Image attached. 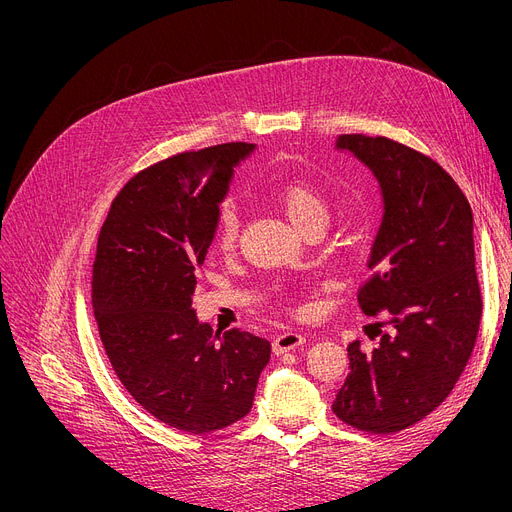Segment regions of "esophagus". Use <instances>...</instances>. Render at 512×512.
<instances>
[{
  "mask_svg": "<svg viewBox=\"0 0 512 512\" xmlns=\"http://www.w3.org/2000/svg\"><path fill=\"white\" fill-rule=\"evenodd\" d=\"M302 343H306V337L298 331H286L282 335H277L273 339V351L275 353H286V351H294L296 347H300Z\"/></svg>",
  "mask_w": 512,
  "mask_h": 512,
  "instance_id": "esophagus-1",
  "label": "esophagus"
}]
</instances>
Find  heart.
<instances>
[{
  "mask_svg": "<svg viewBox=\"0 0 512 512\" xmlns=\"http://www.w3.org/2000/svg\"><path fill=\"white\" fill-rule=\"evenodd\" d=\"M280 204L288 218L304 228L314 220H329V202L318 188L308 181H290L280 192ZM239 214L232 206H222L216 216V243L232 249L239 239Z\"/></svg>",
  "mask_w": 512,
  "mask_h": 512,
  "instance_id": "b5f03b06",
  "label": "heart"
}]
</instances>
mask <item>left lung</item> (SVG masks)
I'll use <instances>...</instances> for the list:
<instances>
[{
  "mask_svg": "<svg viewBox=\"0 0 512 512\" xmlns=\"http://www.w3.org/2000/svg\"><path fill=\"white\" fill-rule=\"evenodd\" d=\"M376 177L382 222L371 245L369 282L359 290L374 351L347 347V380L333 402L343 423L398 433L433 412L466 367L482 318L474 255V214L453 177L433 159L384 136L343 134Z\"/></svg>",
  "mask_w": 512,
  "mask_h": 512,
  "instance_id": "8db88e82",
  "label": "left lung"
}]
</instances>
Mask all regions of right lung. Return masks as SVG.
<instances>
[{
	"instance_id": "right-lung-1",
	"label": "right lung",
	"mask_w": 512,
	"mask_h": 512,
	"mask_svg": "<svg viewBox=\"0 0 512 512\" xmlns=\"http://www.w3.org/2000/svg\"><path fill=\"white\" fill-rule=\"evenodd\" d=\"M253 151L226 143L141 171L112 202L98 239L91 304L110 363L138 404L185 433L243 418L271 355L267 339L214 333L192 306L220 204Z\"/></svg>"
}]
</instances>
